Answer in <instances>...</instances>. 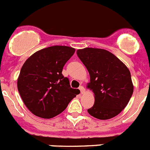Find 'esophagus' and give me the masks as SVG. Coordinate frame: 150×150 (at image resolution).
<instances>
[{
  "instance_id": "1",
  "label": "esophagus",
  "mask_w": 150,
  "mask_h": 150,
  "mask_svg": "<svg viewBox=\"0 0 150 150\" xmlns=\"http://www.w3.org/2000/svg\"><path fill=\"white\" fill-rule=\"evenodd\" d=\"M79 89H80V91H81V94H83V93H85V89H84V87H83V86H80Z\"/></svg>"
}]
</instances>
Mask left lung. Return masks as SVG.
I'll use <instances>...</instances> for the list:
<instances>
[{"instance_id": "1", "label": "left lung", "mask_w": 150, "mask_h": 150, "mask_svg": "<svg viewBox=\"0 0 150 150\" xmlns=\"http://www.w3.org/2000/svg\"><path fill=\"white\" fill-rule=\"evenodd\" d=\"M77 54L90 76L86 87L95 95L94 105L87 110L89 114L100 120L117 115L133 93L129 69L115 54L103 49L88 47L78 50Z\"/></svg>"}]
</instances>
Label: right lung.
<instances>
[{"label":"right lung","instance_id":"add662e5","mask_svg":"<svg viewBox=\"0 0 150 150\" xmlns=\"http://www.w3.org/2000/svg\"><path fill=\"white\" fill-rule=\"evenodd\" d=\"M75 52L67 46H53L36 52L25 61L18 78V89L35 115L47 119L58 115L80 93L62 75L63 67Z\"/></svg>","mask_w":150,"mask_h":150}]
</instances>
